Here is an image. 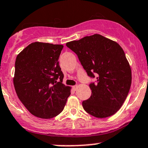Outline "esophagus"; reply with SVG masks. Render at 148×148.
<instances>
[{"label":"esophagus","mask_w":148,"mask_h":148,"mask_svg":"<svg viewBox=\"0 0 148 148\" xmlns=\"http://www.w3.org/2000/svg\"><path fill=\"white\" fill-rule=\"evenodd\" d=\"M77 88H78V85H75L73 87V89L75 91H76L77 89Z\"/></svg>","instance_id":"esophagus-1"}]
</instances>
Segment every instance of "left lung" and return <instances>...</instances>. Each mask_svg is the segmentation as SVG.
I'll return each mask as SVG.
<instances>
[{"mask_svg": "<svg viewBox=\"0 0 148 148\" xmlns=\"http://www.w3.org/2000/svg\"><path fill=\"white\" fill-rule=\"evenodd\" d=\"M77 54L88 75L97 82L89 84L92 96L83 101L84 110L97 118L110 117L119 110L132 84V69L121 46L99 34L66 43Z\"/></svg>", "mask_w": 148, "mask_h": 148, "instance_id": "left-lung-1", "label": "left lung"}]
</instances>
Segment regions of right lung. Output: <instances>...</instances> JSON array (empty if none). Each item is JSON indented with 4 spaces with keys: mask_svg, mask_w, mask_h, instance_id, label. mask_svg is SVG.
Here are the masks:
<instances>
[{
    "mask_svg": "<svg viewBox=\"0 0 148 148\" xmlns=\"http://www.w3.org/2000/svg\"><path fill=\"white\" fill-rule=\"evenodd\" d=\"M63 47L35 42L16 56L13 77L16 93L25 108L39 118L50 119L60 114L71 95V87L62 83L64 74L59 64Z\"/></svg>",
    "mask_w": 148,
    "mask_h": 148,
    "instance_id": "add662e5",
    "label": "right lung"
}]
</instances>
